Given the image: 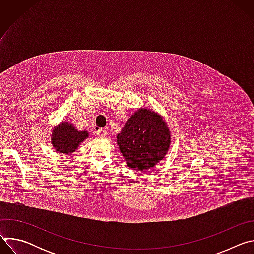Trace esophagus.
Here are the masks:
<instances>
[{
    "label": "esophagus",
    "instance_id": "34e87169",
    "mask_svg": "<svg viewBox=\"0 0 254 254\" xmlns=\"http://www.w3.org/2000/svg\"><path fill=\"white\" fill-rule=\"evenodd\" d=\"M96 134H97V136L103 137V136L106 135V130H105L104 128H99V129L96 131Z\"/></svg>",
    "mask_w": 254,
    "mask_h": 254
}]
</instances>
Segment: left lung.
<instances>
[{
	"label": "left lung",
	"instance_id": "obj_1",
	"mask_svg": "<svg viewBox=\"0 0 254 254\" xmlns=\"http://www.w3.org/2000/svg\"><path fill=\"white\" fill-rule=\"evenodd\" d=\"M117 140L127 165L141 172L161 162L171 144L165 121L147 108H140L127 120Z\"/></svg>",
	"mask_w": 254,
	"mask_h": 254
}]
</instances>
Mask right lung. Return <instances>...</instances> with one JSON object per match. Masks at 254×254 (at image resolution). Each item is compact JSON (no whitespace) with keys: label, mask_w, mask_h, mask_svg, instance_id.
<instances>
[{"label":"right lung","mask_w":254,"mask_h":254,"mask_svg":"<svg viewBox=\"0 0 254 254\" xmlns=\"http://www.w3.org/2000/svg\"><path fill=\"white\" fill-rule=\"evenodd\" d=\"M86 137H88L87 131H79L71 124L64 122L52 130L51 142L55 151L61 154H70L74 152Z\"/></svg>","instance_id":"add662e5"}]
</instances>
